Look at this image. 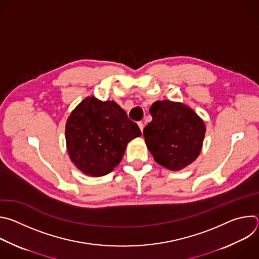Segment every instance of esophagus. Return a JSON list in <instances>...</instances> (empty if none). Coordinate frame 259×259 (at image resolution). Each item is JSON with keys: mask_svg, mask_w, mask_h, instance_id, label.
Returning a JSON list of instances; mask_svg holds the SVG:
<instances>
[{"mask_svg": "<svg viewBox=\"0 0 259 259\" xmlns=\"http://www.w3.org/2000/svg\"><path fill=\"white\" fill-rule=\"evenodd\" d=\"M137 125H138V127H139L140 131L142 132V131H143V128H144V125H143V123H142V122H138V123H137Z\"/></svg>", "mask_w": 259, "mask_h": 259, "instance_id": "1", "label": "esophagus"}]
</instances>
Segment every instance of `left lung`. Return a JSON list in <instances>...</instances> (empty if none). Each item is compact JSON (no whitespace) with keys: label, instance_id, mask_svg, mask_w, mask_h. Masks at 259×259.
Instances as JSON below:
<instances>
[{"label":"left lung","instance_id":"left-lung-1","mask_svg":"<svg viewBox=\"0 0 259 259\" xmlns=\"http://www.w3.org/2000/svg\"><path fill=\"white\" fill-rule=\"evenodd\" d=\"M152 122L143 136L155 161L177 171L199 156L205 135L204 122L190 107L169 100L156 101L150 108Z\"/></svg>","mask_w":259,"mask_h":259}]
</instances>
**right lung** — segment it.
Here are the masks:
<instances>
[{"instance_id":"right-lung-1","label":"right lung","mask_w":259,"mask_h":259,"mask_svg":"<svg viewBox=\"0 0 259 259\" xmlns=\"http://www.w3.org/2000/svg\"><path fill=\"white\" fill-rule=\"evenodd\" d=\"M141 135L136 123L115 101L84 99L67 119L65 139L68 155L81 171L103 176L124 156L127 143Z\"/></svg>"}]
</instances>
